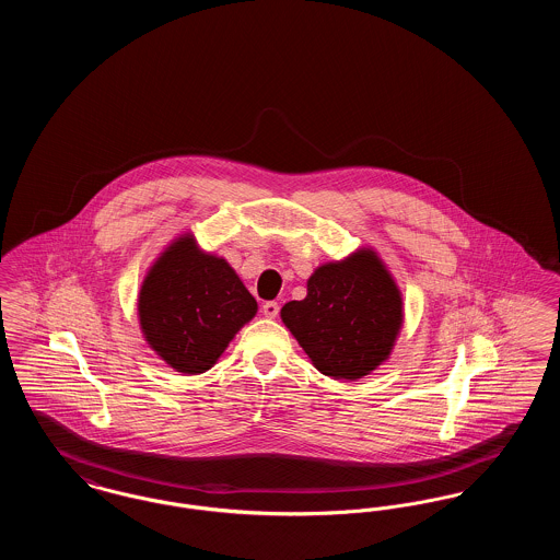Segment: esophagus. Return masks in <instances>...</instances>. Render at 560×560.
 <instances>
[{"mask_svg":"<svg viewBox=\"0 0 560 560\" xmlns=\"http://www.w3.org/2000/svg\"><path fill=\"white\" fill-rule=\"evenodd\" d=\"M262 315H265L267 319H275V317L279 315V304H277V302H267V304L262 306Z\"/></svg>","mask_w":560,"mask_h":560,"instance_id":"1","label":"esophagus"}]
</instances>
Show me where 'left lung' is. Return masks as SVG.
<instances>
[{
	"mask_svg": "<svg viewBox=\"0 0 560 560\" xmlns=\"http://www.w3.org/2000/svg\"><path fill=\"white\" fill-rule=\"evenodd\" d=\"M281 320L323 375L354 382L384 365L405 320L402 293L373 247L325 262L306 281V298Z\"/></svg>",
	"mask_w": 560,
	"mask_h": 560,
	"instance_id": "8db88e82",
	"label": "left lung"
}]
</instances>
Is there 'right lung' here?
I'll return each mask as SVG.
<instances>
[{
  "label": "right lung",
  "mask_w": 560,
  "mask_h": 560,
  "mask_svg": "<svg viewBox=\"0 0 560 560\" xmlns=\"http://www.w3.org/2000/svg\"><path fill=\"white\" fill-rule=\"evenodd\" d=\"M144 342L176 372L197 375L258 313V302L222 256L187 231L170 241L147 270L138 300Z\"/></svg>",
  "instance_id": "obj_1"
}]
</instances>
